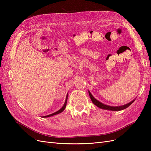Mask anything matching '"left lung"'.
<instances>
[{"instance_id":"obj_1","label":"left lung","mask_w":151,"mask_h":151,"mask_svg":"<svg viewBox=\"0 0 151 151\" xmlns=\"http://www.w3.org/2000/svg\"><path fill=\"white\" fill-rule=\"evenodd\" d=\"M89 92V94L90 98L91 99V101L94 104H95L96 106H98L99 108H101L103 109H106V110H111V111H120V110H123L129 107L130 105H131L132 103H134V101H135V99L132 100V101L129 102V103L125 104L124 105H122V106H109V105L107 104H104L103 103H102L101 102L99 101L98 100H97L96 98H94V97L91 94V93H90V91H88Z\"/></svg>"}]
</instances>
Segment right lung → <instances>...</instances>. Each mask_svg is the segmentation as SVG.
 <instances>
[{"label": "right lung", "mask_w": 151, "mask_h": 151, "mask_svg": "<svg viewBox=\"0 0 151 151\" xmlns=\"http://www.w3.org/2000/svg\"><path fill=\"white\" fill-rule=\"evenodd\" d=\"M67 98H68V94H67V96H66V99H65V101L64 104L63 105V106H62L60 109H59V110H58L57 111L55 112V113H52V114H50V115H47V116H42V117H43V118L50 117V116H54V115H58V114H59V113H62L63 110H64L65 108V107H66L67 101Z\"/></svg>", "instance_id": "add662e5"}]
</instances>
